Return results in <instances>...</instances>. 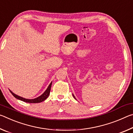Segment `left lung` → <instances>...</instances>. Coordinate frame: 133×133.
I'll list each match as a JSON object with an SVG mask.
<instances>
[{
	"label": "left lung",
	"mask_w": 133,
	"mask_h": 133,
	"mask_svg": "<svg viewBox=\"0 0 133 133\" xmlns=\"http://www.w3.org/2000/svg\"><path fill=\"white\" fill-rule=\"evenodd\" d=\"M73 97H74V98H75V99H76V98H75V96H74V95H73Z\"/></svg>",
	"instance_id": "left-lung-1"
}]
</instances>
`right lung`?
Wrapping results in <instances>:
<instances>
[{"label": "right lung", "instance_id": "obj_1", "mask_svg": "<svg viewBox=\"0 0 133 133\" xmlns=\"http://www.w3.org/2000/svg\"><path fill=\"white\" fill-rule=\"evenodd\" d=\"M51 84H52V82L50 83V84H49V85L48 87V89L46 90V91H45L41 96H40L39 97H38L35 98L34 99L24 98L23 97H21V96L16 95V94H15V93H13L12 91L10 90H9V91H10V93L12 94V95L14 96L16 98L19 99V100L23 101V102H24L29 103H40V102H43V101H44L48 97L49 94H50Z\"/></svg>", "mask_w": 133, "mask_h": 133}]
</instances>
